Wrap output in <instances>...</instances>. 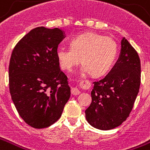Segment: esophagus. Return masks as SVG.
Instances as JSON below:
<instances>
[{"instance_id": "1", "label": "esophagus", "mask_w": 150, "mask_h": 150, "mask_svg": "<svg viewBox=\"0 0 150 150\" xmlns=\"http://www.w3.org/2000/svg\"><path fill=\"white\" fill-rule=\"evenodd\" d=\"M71 93H72L73 95H79V94L80 93V91L78 90L76 87L72 88V89H71Z\"/></svg>"}]
</instances>
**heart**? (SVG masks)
Instances as JSON below:
<instances>
[{
	"label": "heart",
	"mask_w": 150,
	"mask_h": 150,
	"mask_svg": "<svg viewBox=\"0 0 150 150\" xmlns=\"http://www.w3.org/2000/svg\"><path fill=\"white\" fill-rule=\"evenodd\" d=\"M117 55V44L109 37L96 33L78 35L70 41V48L59 47L57 57L64 70L70 71L80 62L82 71L93 76L105 74L112 66Z\"/></svg>",
	"instance_id": "b5f03b06"
}]
</instances>
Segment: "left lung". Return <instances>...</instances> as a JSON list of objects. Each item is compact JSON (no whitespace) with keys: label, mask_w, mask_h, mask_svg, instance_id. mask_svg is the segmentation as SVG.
<instances>
[{"label":"left lung","mask_w":150,"mask_h":150,"mask_svg":"<svg viewBox=\"0 0 150 150\" xmlns=\"http://www.w3.org/2000/svg\"><path fill=\"white\" fill-rule=\"evenodd\" d=\"M141 83L138 52L125 38L117 62L105 77L93 83L92 102L85 111L88 123L99 130L119 127L134 107Z\"/></svg>","instance_id":"obj_1"}]
</instances>
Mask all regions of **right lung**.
Returning a JSON list of instances; mask_svg holds the SVG:
<instances>
[{
    "label": "right lung",
    "instance_id": "obj_1",
    "mask_svg": "<svg viewBox=\"0 0 150 150\" xmlns=\"http://www.w3.org/2000/svg\"><path fill=\"white\" fill-rule=\"evenodd\" d=\"M64 38L59 28L36 27L19 40L11 52V100L20 117L34 128L48 127L58 120L70 98L67 77L57 57Z\"/></svg>",
    "mask_w": 150,
    "mask_h": 150
}]
</instances>
